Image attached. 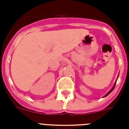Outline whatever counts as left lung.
<instances>
[{"instance_id": "1", "label": "left lung", "mask_w": 129, "mask_h": 129, "mask_svg": "<svg viewBox=\"0 0 129 129\" xmlns=\"http://www.w3.org/2000/svg\"><path fill=\"white\" fill-rule=\"evenodd\" d=\"M116 82H115V84H114V86H113V87H112V89H111V90H110V91H109V92H108V93H107V94H106V95H105V96H104V97H106V96H108V94H110V92H112V90H114V87H115V86H116Z\"/></svg>"}]
</instances>
